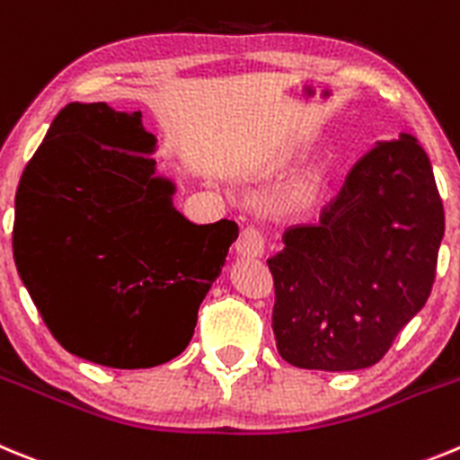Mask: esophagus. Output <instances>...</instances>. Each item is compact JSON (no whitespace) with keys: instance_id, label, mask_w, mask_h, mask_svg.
I'll return each instance as SVG.
<instances>
[{"instance_id":"34e87169","label":"esophagus","mask_w":460,"mask_h":460,"mask_svg":"<svg viewBox=\"0 0 460 460\" xmlns=\"http://www.w3.org/2000/svg\"><path fill=\"white\" fill-rule=\"evenodd\" d=\"M266 250V240H263V234L254 226H245L240 231L238 240H235V254L247 256V259H256V256L263 254Z\"/></svg>"}]
</instances>
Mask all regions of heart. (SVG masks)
<instances>
[{"label": "heart", "instance_id": "b5f03b06", "mask_svg": "<svg viewBox=\"0 0 460 460\" xmlns=\"http://www.w3.org/2000/svg\"><path fill=\"white\" fill-rule=\"evenodd\" d=\"M305 197H307V192H300V199H305Z\"/></svg>", "mask_w": 460, "mask_h": 460}]
</instances>
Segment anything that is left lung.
I'll list each match as a JSON object with an SVG mask.
<instances>
[{"mask_svg": "<svg viewBox=\"0 0 460 460\" xmlns=\"http://www.w3.org/2000/svg\"><path fill=\"white\" fill-rule=\"evenodd\" d=\"M445 208L412 135L364 153L318 225L284 231L268 259L277 350L300 369L380 362L436 281Z\"/></svg>", "mask_w": 460, "mask_h": 460, "instance_id": "obj_1", "label": "left lung"}]
</instances>
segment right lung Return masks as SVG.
Returning <instances> with one entry per match:
<instances>
[{"instance_id": "1", "label": "right lung", "mask_w": 460, "mask_h": 460, "mask_svg": "<svg viewBox=\"0 0 460 460\" xmlns=\"http://www.w3.org/2000/svg\"><path fill=\"white\" fill-rule=\"evenodd\" d=\"M153 144L142 111L70 102L15 192L20 279L68 353L111 369L183 353L238 238L235 222L192 225L173 208Z\"/></svg>"}]
</instances>
